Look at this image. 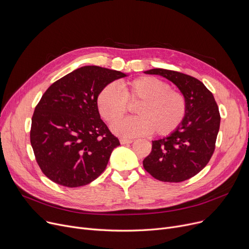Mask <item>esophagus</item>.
<instances>
[{
  "mask_svg": "<svg viewBox=\"0 0 249 249\" xmlns=\"http://www.w3.org/2000/svg\"><path fill=\"white\" fill-rule=\"evenodd\" d=\"M133 140L132 139H120V143L121 144H130V143H132Z\"/></svg>",
  "mask_w": 249,
  "mask_h": 249,
  "instance_id": "34e87169",
  "label": "esophagus"
}]
</instances>
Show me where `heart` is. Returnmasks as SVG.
Wrapping results in <instances>:
<instances>
[{
	"mask_svg": "<svg viewBox=\"0 0 249 249\" xmlns=\"http://www.w3.org/2000/svg\"><path fill=\"white\" fill-rule=\"evenodd\" d=\"M120 91L107 85L98 95L97 107L105 121L114 124L127 112V103L136 104L137 117L129 118L112 127L113 132L132 138L152 132L158 136L172 133L178 127L187 111V102L180 91L153 76H140L122 83Z\"/></svg>",
	"mask_w": 249,
	"mask_h": 249,
	"instance_id": "1",
	"label": "heart"
}]
</instances>
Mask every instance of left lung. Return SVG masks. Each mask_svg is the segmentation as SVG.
I'll use <instances>...</instances> for the list:
<instances>
[{"label": "left lung", "instance_id": "obj_1", "mask_svg": "<svg viewBox=\"0 0 249 249\" xmlns=\"http://www.w3.org/2000/svg\"><path fill=\"white\" fill-rule=\"evenodd\" d=\"M172 82L185 96L186 115L171 134L152 141L143 160L145 171L161 181L179 182L200 173L210 160L220 128V114L214 96L191 75L163 69L145 71Z\"/></svg>", "mask_w": 249, "mask_h": 249}]
</instances>
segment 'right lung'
<instances>
[{
  "label": "right lung",
  "mask_w": 249,
  "mask_h": 249,
  "mask_svg": "<svg viewBox=\"0 0 249 249\" xmlns=\"http://www.w3.org/2000/svg\"><path fill=\"white\" fill-rule=\"evenodd\" d=\"M127 73L86 65L52 84L35 108L30 141L38 165L52 181L86 186L106 168L120 145L97 107L100 91Z\"/></svg>",
  "instance_id": "obj_1"
}]
</instances>
